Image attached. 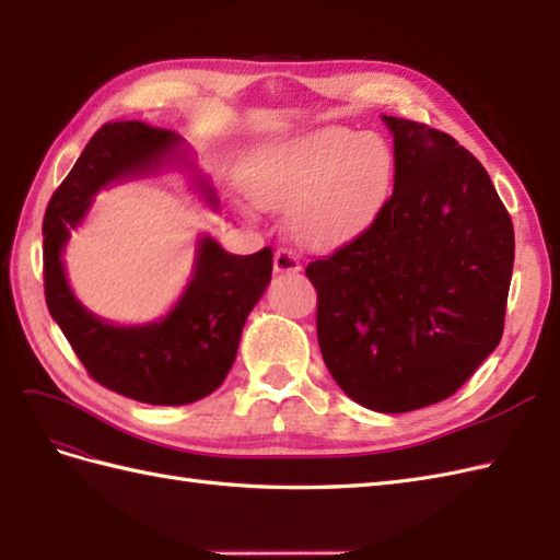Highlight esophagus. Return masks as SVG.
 <instances>
[{
	"mask_svg": "<svg viewBox=\"0 0 560 560\" xmlns=\"http://www.w3.org/2000/svg\"><path fill=\"white\" fill-rule=\"evenodd\" d=\"M301 269V259L289 248H279L275 253V271L277 275H283V271H298Z\"/></svg>",
	"mask_w": 560,
	"mask_h": 560,
	"instance_id": "esophagus-1",
	"label": "esophagus"
}]
</instances>
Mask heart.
I'll use <instances>...</instances> for the list:
<instances>
[{"instance_id": "b5f03b06", "label": "heart", "mask_w": 560, "mask_h": 560, "mask_svg": "<svg viewBox=\"0 0 560 560\" xmlns=\"http://www.w3.org/2000/svg\"><path fill=\"white\" fill-rule=\"evenodd\" d=\"M386 142L348 128H322L259 150L245 168V190L259 207L291 210L298 238L339 248L368 231L392 190Z\"/></svg>"}]
</instances>
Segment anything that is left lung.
<instances>
[{"label":"left lung","mask_w":560,"mask_h":560,"mask_svg":"<svg viewBox=\"0 0 560 560\" xmlns=\"http://www.w3.org/2000/svg\"><path fill=\"white\" fill-rule=\"evenodd\" d=\"M394 192L358 238L305 267L317 341L343 392L376 412L453 396L499 346L515 233L487 168L456 138L384 116Z\"/></svg>","instance_id":"left-lung-1"}]
</instances>
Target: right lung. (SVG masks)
I'll return each mask as SVG.
<instances>
[{"instance_id": "add662e5", "label": "right lung", "mask_w": 560, "mask_h": 560, "mask_svg": "<svg viewBox=\"0 0 560 560\" xmlns=\"http://www.w3.org/2000/svg\"><path fill=\"white\" fill-rule=\"evenodd\" d=\"M178 145L180 138L166 128L142 121L104 124L51 195L43 221L49 315L97 384L150 406H186L221 386L236 360L243 324L275 265L271 248L231 255L205 236L188 289L164 319L116 327L75 301L61 250L93 195L119 178L158 172Z\"/></svg>"}]
</instances>
